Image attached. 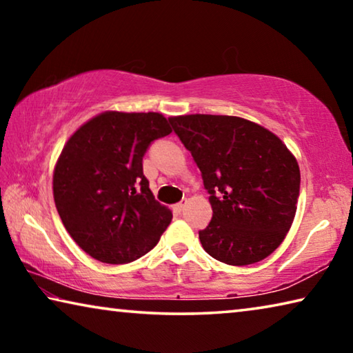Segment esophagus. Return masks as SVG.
Instances as JSON below:
<instances>
[{"instance_id":"34e87169","label":"esophagus","mask_w":353,"mask_h":353,"mask_svg":"<svg viewBox=\"0 0 353 353\" xmlns=\"http://www.w3.org/2000/svg\"><path fill=\"white\" fill-rule=\"evenodd\" d=\"M183 208H185V202L182 201V202H179V204L172 205V212H174V213H182Z\"/></svg>"}]
</instances>
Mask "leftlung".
Returning a JSON list of instances; mask_svg holds the SVG:
<instances>
[{
	"instance_id": "obj_1",
	"label": "left lung",
	"mask_w": 353,
	"mask_h": 353,
	"mask_svg": "<svg viewBox=\"0 0 353 353\" xmlns=\"http://www.w3.org/2000/svg\"><path fill=\"white\" fill-rule=\"evenodd\" d=\"M191 152L210 194L213 216L199 240L232 266L261 261L294 219L301 171L279 137L244 118L185 115L168 119Z\"/></svg>"
}]
</instances>
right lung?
I'll use <instances>...</instances> for the list:
<instances>
[{"label":"right lung","instance_id":"1","mask_svg":"<svg viewBox=\"0 0 353 353\" xmlns=\"http://www.w3.org/2000/svg\"><path fill=\"white\" fill-rule=\"evenodd\" d=\"M171 134L160 113L105 112L70 137L52 177L65 229L82 250L123 265L159 243L172 214L154 199L143 157L154 140Z\"/></svg>","mask_w":353,"mask_h":353}]
</instances>
